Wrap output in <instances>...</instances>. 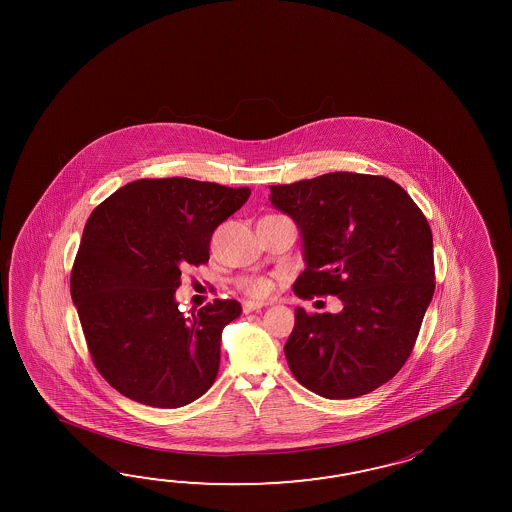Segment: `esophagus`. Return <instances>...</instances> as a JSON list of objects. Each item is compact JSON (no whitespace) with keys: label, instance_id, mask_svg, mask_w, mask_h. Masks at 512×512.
Instances as JSON below:
<instances>
[{"label":"esophagus","instance_id":"1","mask_svg":"<svg viewBox=\"0 0 512 512\" xmlns=\"http://www.w3.org/2000/svg\"><path fill=\"white\" fill-rule=\"evenodd\" d=\"M261 307H265L263 302H252V300H245L243 302V313H252V311H258Z\"/></svg>","mask_w":512,"mask_h":512}]
</instances>
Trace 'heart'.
<instances>
[{
	"mask_svg": "<svg viewBox=\"0 0 512 512\" xmlns=\"http://www.w3.org/2000/svg\"><path fill=\"white\" fill-rule=\"evenodd\" d=\"M236 283L243 293L252 298H265L272 291V280L267 276H243Z\"/></svg>",
	"mask_w": 512,
	"mask_h": 512,
	"instance_id": "1",
	"label": "heart"
}]
</instances>
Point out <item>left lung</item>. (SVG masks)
Here are the masks:
<instances>
[{
	"mask_svg": "<svg viewBox=\"0 0 512 512\" xmlns=\"http://www.w3.org/2000/svg\"><path fill=\"white\" fill-rule=\"evenodd\" d=\"M269 199L304 241L294 293L342 302L338 313L296 307L283 348L296 381L326 399L377 390L410 357L434 296L425 214L392 179L353 172L274 185Z\"/></svg>",
	"mask_w": 512,
	"mask_h": 512,
	"instance_id": "left-lung-1",
	"label": "left lung"
}]
</instances>
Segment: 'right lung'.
I'll return each mask as SVG.
<instances>
[{
    "label": "right lung",
    "instance_id": "obj_1",
    "mask_svg": "<svg viewBox=\"0 0 512 512\" xmlns=\"http://www.w3.org/2000/svg\"><path fill=\"white\" fill-rule=\"evenodd\" d=\"M251 196L186 177L139 179L87 219L71 271L87 349L106 381L131 401L179 408L218 377L223 327L240 302L179 311L181 269L207 263L210 238Z\"/></svg>",
    "mask_w": 512,
    "mask_h": 512
}]
</instances>
